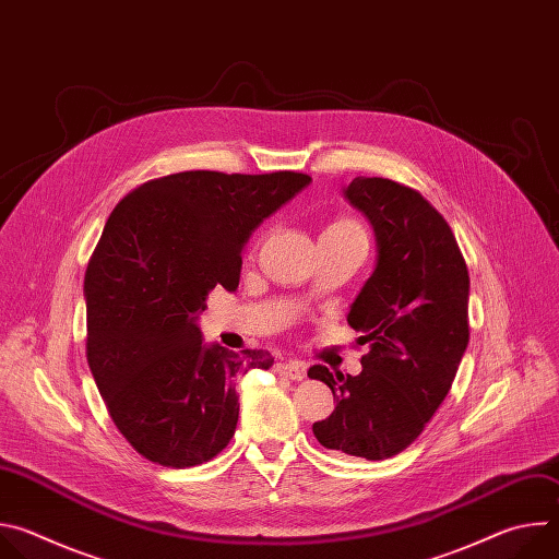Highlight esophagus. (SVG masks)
Masks as SVG:
<instances>
[{
  "mask_svg": "<svg viewBox=\"0 0 559 559\" xmlns=\"http://www.w3.org/2000/svg\"><path fill=\"white\" fill-rule=\"evenodd\" d=\"M274 371L278 376H285L289 380H302L305 378V365L298 360H283L274 365Z\"/></svg>",
  "mask_w": 559,
  "mask_h": 559,
  "instance_id": "34e87169",
  "label": "esophagus"
}]
</instances>
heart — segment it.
Listing matches in <instances>:
<instances>
[{
    "label": "heart",
    "instance_id": "heart-1",
    "mask_svg": "<svg viewBox=\"0 0 559 559\" xmlns=\"http://www.w3.org/2000/svg\"><path fill=\"white\" fill-rule=\"evenodd\" d=\"M325 234H360V236H365V229H362V225H360L358 221H354V218H338V221H334V223L325 229Z\"/></svg>",
    "mask_w": 559,
    "mask_h": 559
}]
</instances>
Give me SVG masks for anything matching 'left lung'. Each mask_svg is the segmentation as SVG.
I'll return each instance as SVG.
<instances>
[{
    "instance_id": "left-lung-1",
    "label": "left lung",
    "mask_w": 559,
    "mask_h": 559,
    "mask_svg": "<svg viewBox=\"0 0 559 559\" xmlns=\"http://www.w3.org/2000/svg\"><path fill=\"white\" fill-rule=\"evenodd\" d=\"M345 197L378 241L376 270L347 313L369 354L358 376L309 367L336 401L313 436L328 449L384 460L425 431L453 384L468 345V270L449 223L418 190L356 177Z\"/></svg>"
}]
</instances>
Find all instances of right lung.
<instances>
[{"instance_id": "obj_1", "label": "right lung", "mask_w": 559, "mask_h": 559, "mask_svg": "<svg viewBox=\"0 0 559 559\" xmlns=\"http://www.w3.org/2000/svg\"><path fill=\"white\" fill-rule=\"evenodd\" d=\"M311 177L177 173L123 197L88 261L86 358L106 409L145 460L186 468L234 436V376L270 369L265 349L205 347L207 294L238 287L252 229Z\"/></svg>"}]
</instances>
